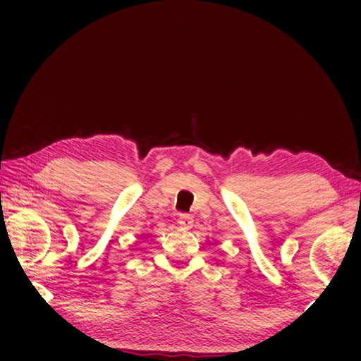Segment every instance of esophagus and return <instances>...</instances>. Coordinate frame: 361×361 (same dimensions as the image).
<instances>
[{
  "label": "esophagus",
  "mask_w": 361,
  "mask_h": 361,
  "mask_svg": "<svg viewBox=\"0 0 361 361\" xmlns=\"http://www.w3.org/2000/svg\"><path fill=\"white\" fill-rule=\"evenodd\" d=\"M177 224L180 225V228L189 230V228H192V225H194V219H192V216L187 215V214H180L179 220H177Z\"/></svg>",
  "instance_id": "obj_1"
}]
</instances>
